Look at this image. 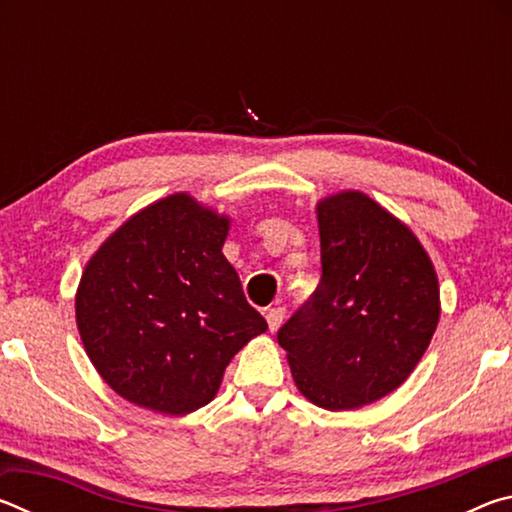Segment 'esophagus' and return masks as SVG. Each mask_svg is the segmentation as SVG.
I'll return each mask as SVG.
<instances>
[{
	"instance_id": "1",
	"label": "esophagus",
	"mask_w": 512,
	"mask_h": 512,
	"mask_svg": "<svg viewBox=\"0 0 512 512\" xmlns=\"http://www.w3.org/2000/svg\"><path fill=\"white\" fill-rule=\"evenodd\" d=\"M282 318H284V309L282 307L266 309V323H268V329H271V332H275V329L282 325Z\"/></svg>"
}]
</instances>
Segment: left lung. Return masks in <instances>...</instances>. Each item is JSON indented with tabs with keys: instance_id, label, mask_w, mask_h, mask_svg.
Instances as JSON below:
<instances>
[{
	"instance_id": "obj_1",
	"label": "left lung",
	"mask_w": 512,
	"mask_h": 512,
	"mask_svg": "<svg viewBox=\"0 0 512 512\" xmlns=\"http://www.w3.org/2000/svg\"><path fill=\"white\" fill-rule=\"evenodd\" d=\"M323 277L277 332L311 404L352 411L400 388L440 318L438 275L409 225L357 189L316 203Z\"/></svg>"
}]
</instances>
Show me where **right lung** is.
<instances>
[{
    "mask_svg": "<svg viewBox=\"0 0 512 512\" xmlns=\"http://www.w3.org/2000/svg\"><path fill=\"white\" fill-rule=\"evenodd\" d=\"M230 216L178 192L126 219L90 257L76 327L101 379L135 406L187 415L268 325L221 248Z\"/></svg>",
    "mask_w": 512,
    "mask_h": 512,
    "instance_id": "1",
    "label": "right lung"
}]
</instances>
